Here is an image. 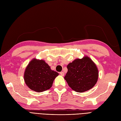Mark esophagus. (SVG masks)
Wrapping results in <instances>:
<instances>
[{
  "label": "esophagus",
  "mask_w": 121,
  "mask_h": 121,
  "mask_svg": "<svg viewBox=\"0 0 121 121\" xmlns=\"http://www.w3.org/2000/svg\"><path fill=\"white\" fill-rule=\"evenodd\" d=\"M60 75L62 76H64L65 75V73L64 72H60Z\"/></svg>",
  "instance_id": "34e87169"
}]
</instances>
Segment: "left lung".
<instances>
[{"mask_svg":"<svg viewBox=\"0 0 121 121\" xmlns=\"http://www.w3.org/2000/svg\"><path fill=\"white\" fill-rule=\"evenodd\" d=\"M68 72L65 77L69 86L77 92H83L92 88L98 78L96 65L87 56L77 58L67 65Z\"/></svg>","mask_w":121,"mask_h":121,"instance_id":"left-lung-1","label":"left lung"}]
</instances>
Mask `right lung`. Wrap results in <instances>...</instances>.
I'll use <instances>...</instances> for the list:
<instances>
[{"instance_id":"1","label":"right lung","mask_w":121,"mask_h":121,"mask_svg":"<svg viewBox=\"0 0 121 121\" xmlns=\"http://www.w3.org/2000/svg\"><path fill=\"white\" fill-rule=\"evenodd\" d=\"M58 73L51 69L43 60L33 59L24 73V81L27 86L36 92H43L52 87Z\"/></svg>"}]
</instances>
